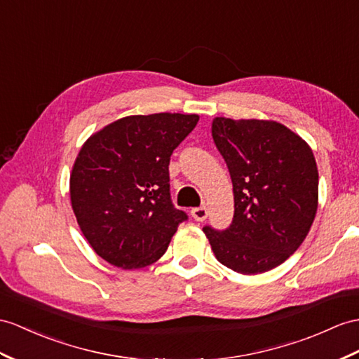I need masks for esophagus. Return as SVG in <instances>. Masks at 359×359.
Returning a JSON list of instances; mask_svg holds the SVG:
<instances>
[{"label": "esophagus", "instance_id": "esophagus-1", "mask_svg": "<svg viewBox=\"0 0 359 359\" xmlns=\"http://www.w3.org/2000/svg\"><path fill=\"white\" fill-rule=\"evenodd\" d=\"M190 215H191V217H194L195 221L203 222V221H205V219H207V216H208V210H207V207H205V205H201V207H196V208H191Z\"/></svg>", "mask_w": 359, "mask_h": 359}]
</instances>
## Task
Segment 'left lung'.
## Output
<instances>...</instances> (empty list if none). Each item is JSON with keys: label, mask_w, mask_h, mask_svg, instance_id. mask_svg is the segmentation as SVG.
Masks as SVG:
<instances>
[{"label": "left lung", "mask_w": 359, "mask_h": 359, "mask_svg": "<svg viewBox=\"0 0 359 359\" xmlns=\"http://www.w3.org/2000/svg\"><path fill=\"white\" fill-rule=\"evenodd\" d=\"M212 135L231 177L234 216L229 229L203 230L222 265L265 273L294 255L311 230L318 207L316 156L273 120L216 117Z\"/></svg>", "instance_id": "8db88e82"}]
</instances>
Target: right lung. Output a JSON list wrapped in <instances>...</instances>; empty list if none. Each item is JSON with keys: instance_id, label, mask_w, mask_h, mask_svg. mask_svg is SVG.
I'll use <instances>...</instances> for the list:
<instances>
[{"instance_id": "right-lung-1", "label": "right lung", "mask_w": 359, "mask_h": 359, "mask_svg": "<svg viewBox=\"0 0 359 359\" xmlns=\"http://www.w3.org/2000/svg\"><path fill=\"white\" fill-rule=\"evenodd\" d=\"M196 114L129 116L86 140L69 177L79 226L97 255L123 269L158 260L181 222L170 199V155Z\"/></svg>"}]
</instances>
